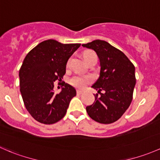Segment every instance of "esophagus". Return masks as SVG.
I'll return each mask as SVG.
<instances>
[{
	"label": "esophagus",
	"mask_w": 160,
	"mask_h": 160,
	"mask_svg": "<svg viewBox=\"0 0 160 160\" xmlns=\"http://www.w3.org/2000/svg\"><path fill=\"white\" fill-rule=\"evenodd\" d=\"M77 94H79V95H80V94L83 93V91H81V90H77Z\"/></svg>",
	"instance_id": "esophagus-1"
}]
</instances>
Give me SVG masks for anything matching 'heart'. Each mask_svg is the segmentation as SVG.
<instances>
[{
    "mask_svg": "<svg viewBox=\"0 0 160 160\" xmlns=\"http://www.w3.org/2000/svg\"><path fill=\"white\" fill-rule=\"evenodd\" d=\"M83 58H84L85 61L87 62V60H89L90 59L94 57H97L95 52L92 51V50H88V51H86L83 53ZM70 64V62H67V67H69ZM71 85H73V87H77L79 89H83L87 87L89 83H90L92 82V78L90 76H73L70 80Z\"/></svg>",
    "mask_w": 160,
    "mask_h": 160,
    "instance_id": "1",
    "label": "heart"
}]
</instances>
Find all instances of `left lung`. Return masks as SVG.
Listing matches in <instances>:
<instances>
[{
	"label": "left lung",
	"instance_id": "1",
	"mask_svg": "<svg viewBox=\"0 0 160 160\" xmlns=\"http://www.w3.org/2000/svg\"><path fill=\"white\" fill-rule=\"evenodd\" d=\"M93 50L100 59V77L93 88L100 96L86 107L89 117L100 123L116 122L129 108L136 84L135 67L121 50L107 41L96 40L82 45Z\"/></svg>",
	"mask_w": 160,
	"mask_h": 160
}]
</instances>
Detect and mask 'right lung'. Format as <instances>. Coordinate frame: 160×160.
<instances>
[{
    "instance_id": "right-lung-1",
    "label": "right lung",
    "mask_w": 160,
    "mask_h": 160,
    "mask_svg": "<svg viewBox=\"0 0 160 160\" xmlns=\"http://www.w3.org/2000/svg\"><path fill=\"white\" fill-rule=\"evenodd\" d=\"M80 46L47 40L33 48L23 60L19 71L20 91L25 107L38 122L53 124L66 114L76 90L63 82L61 92L55 94L53 83L61 81L67 60Z\"/></svg>"
}]
</instances>
